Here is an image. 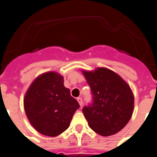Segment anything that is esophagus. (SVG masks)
Here are the masks:
<instances>
[{"label": "esophagus", "instance_id": "1", "mask_svg": "<svg viewBox=\"0 0 157 157\" xmlns=\"http://www.w3.org/2000/svg\"><path fill=\"white\" fill-rule=\"evenodd\" d=\"M77 102H79V104H80V106H82V105H83V99H82L80 97H78L77 99Z\"/></svg>", "mask_w": 157, "mask_h": 157}]
</instances>
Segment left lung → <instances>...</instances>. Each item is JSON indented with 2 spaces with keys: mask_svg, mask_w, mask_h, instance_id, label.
<instances>
[{
  "mask_svg": "<svg viewBox=\"0 0 157 157\" xmlns=\"http://www.w3.org/2000/svg\"><path fill=\"white\" fill-rule=\"evenodd\" d=\"M91 89L92 103L82 109L90 128L107 137L121 131L131 119L134 95L128 83L111 70L83 71Z\"/></svg>",
  "mask_w": 157,
  "mask_h": 157,
  "instance_id": "1",
  "label": "left lung"
}]
</instances>
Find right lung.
Segmentation results:
<instances>
[{"label":"right lung","instance_id":"obj_1","mask_svg":"<svg viewBox=\"0 0 157 157\" xmlns=\"http://www.w3.org/2000/svg\"><path fill=\"white\" fill-rule=\"evenodd\" d=\"M78 102L64 86V78L55 72L39 76L29 86L24 109L29 122L44 135L55 137L67 130L79 109Z\"/></svg>","mask_w":157,"mask_h":157}]
</instances>
